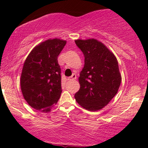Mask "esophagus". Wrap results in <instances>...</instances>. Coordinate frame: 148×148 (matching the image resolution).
I'll return each mask as SVG.
<instances>
[{"label":"esophagus","mask_w":148,"mask_h":148,"mask_svg":"<svg viewBox=\"0 0 148 148\" xmlns=\"http://www.w3.org/2000/svg\"><path fill=\"white\" fill-rule=\"evenodd\" d=\"M75 79H76V75L75 74H73L70 77L68 78L69 81H73V80H75Z\"/></svg>","instance_id":"34e87169"}]
</instances>
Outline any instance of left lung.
<instances>
[{
    "instance_id": "1",
    "label": "left lung",
    "mask_w": 148,
    "mask_h": 148,
    "mask_svg": "<svg viewBox=\"0 0 148 148\" xmlns=\"http://www.w3.org/2000/svg\"><path fill=\"white\" fill-rule=\"evenodd\" d=\"M85 57L80 73L78 103L90 111L106 106L118 92L121 83L118 62L114 54L103 43L95 39L75 40Z\"/></svg>"
}]
</instances>
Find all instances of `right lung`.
Here are the masks:
<instances>
[{
  "mask_svg": "<svg viewBox=\"0 0 148 148\" xmlns=\"http://www.w3.org/2000/svg\"><path fill=\"white\" fill-rule=\"evenodd\" d=\"M66 45L60 39H50L34 48L23 64L21 89L23 97L32 108L50 111L60 98L61 69L58 56Z\"/></svg>",
  "mask_w": 148,
  "mask_h": 148,
  "instance_id": "obj_1",
  "label": "right lung"
}]
</instances>
